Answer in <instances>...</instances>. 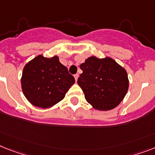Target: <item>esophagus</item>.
<instances>
[{"instance_id":"esophagus-1","label":"esophagus","mask_w":155,"mask_h":155,"mask_svg":"<svg viewBox=\"0 0 155 155\" xmlns=\"http://www.w3.org/2000/svg\"><path fill=\"white\" fill-rule=\"evenodd\" d=\"M74 77H75V81H77L78 78H79V74H75V75H74Z\"/></svg>"}]
</instances>
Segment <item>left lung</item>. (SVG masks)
Returning <instances> with one entry per match:
<instances>
[{
    "instance_id": "left-lung-1",
    "label": "left lung",
    "mask_w": 155,
    "mask_h": 155,
    "mask_svg": "<svg viewBox=\"0 0 155 155\" xmlns=\"http://www.w3.org/2000/svg\"><path fill=\"white\" fill-rule=\"evenodd\" d=\"M78 79L86 100L98 110H110L124 99L128 89L127 71L110 58L91 57L80 64Z\"/></svg>"
}]
</instances>
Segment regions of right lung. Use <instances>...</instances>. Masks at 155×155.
Returning <instances> with one entry per match:
<instances>
[{"label":"right lung","instance_id":"right-lung-1","mask_svg":"<svg viewBox=\"0 0 155 155\" xmlns=\"http://www.w3.org/2000/svg\"><path fill=\"white\" fill-rule=\"evenodd\" d=\"M39 55L31 60L23 68L22 90L27 99L34 106L49 108L63 99L75 78L59 61Z\"/></svg>","mask_w":155,"mask_h":155}]
</instances>
